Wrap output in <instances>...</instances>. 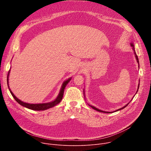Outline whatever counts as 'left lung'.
I'll return each instance as SVG.
<instances>
[{
	"mask_svg": "<svg viewBox=\"0 0 151 151\" xmlns=\"http://www.w3.org/2000/svg\"><path fill=\"white\" fill-rule=\"evenodd\" d=\"M130 45H131V46H132V48H133V51H134V54H135V57H136V60H137V63H138V64H139V58H138V57H137V54H136V53L135 50H134V44H133V43H131ZM139 85H138V89H137V92H136V93H137L138 90H139ZM128 104H129V103H128V104H127L125 106H124L123 107H122V108H120V109H118V110H116V111H114V112H116V111H118L121 110V109H124V108H125V107H126ZM89 106H91L93 109H95V110H96V111H99V112H104V113H107V114H109V113L112 112H105V111H101V110H100V109H99L96 108V107H95L94 106H91V105H90V104H89Z\"/></svg>",
	"mask_w": 151,
	"mask_h": 151,
	"instance_id": "1",
	"label": "left lung"
}]
</instances>
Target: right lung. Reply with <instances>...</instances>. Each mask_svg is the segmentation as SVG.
<instances>
[{
  "instance_id": "add662e5",
  "label": "right lung",
  "mask_w": 151,
  "mask_h": 151,
  "mask_svg": "<svg viewBox=\"0 0 151 151\" xmlns=\"http://www.w3.org/2000/svg\"><path fill=\"white\" fill-rule=\"evenodd\" d=\"M10 72V70L8 72V77H7V83L8 85V76ZM72 78H69L68 80L64 81L61 86V88L60 90V91L58 94V96H57V97L52 101L50 102V103H40V104H30V103H24L22 101H21L20 100H19L18 98H17L15 95L13 94V93L11 91L9 87V85H8V88L9 90L10 91L11 94H12V97L14 98V99L21 106H23L25 107H27V108L29 109H32V110H34V111H45L46 109H50L51 107H52L54 106H55V105H57V104H58L61 100L63 99V93H64V88H65L66 86L67 85V84L69 82V81L71 80Z\"/></svg>"
}]
</instances>
